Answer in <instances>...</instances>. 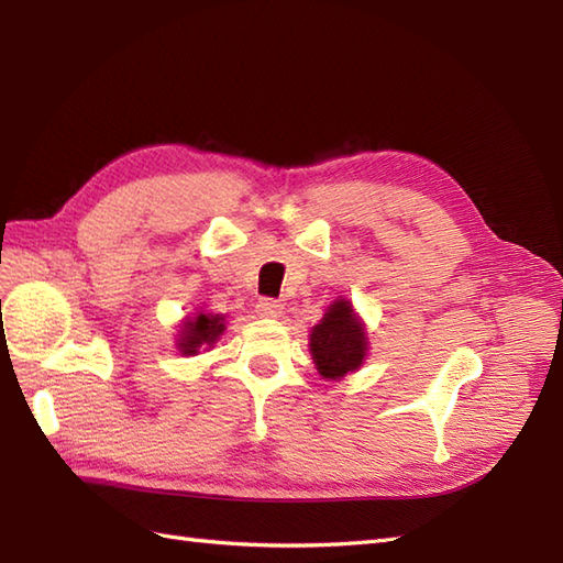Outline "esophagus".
<instances>
[{
  "instance_id": "1",
  "label": "esophagus",
  "mask_w": 563,
  "mask_h": 563,
  "mask_svg": "<svg viewBox=\"0 0 563 563\" xmlns=\"http://www.w3.org/2000/svg\"><path fill=\"white\" fill-rule=\"evenodd\" d=\"M282 302L275 298H261L258 305H255V312L261 317H279L282 314Z\"/></svg>"
}]
</instances>
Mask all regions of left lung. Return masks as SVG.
I'll use <instances>...</instances> for the list:
<instances>
[{
	"label": "left lung",
	"mask_w": 563,
	"mask_h": 563,
	"mask_svg": "<svg viewBox=\"0 0 563 563\" xmlns=\"http://www.w3.org/2000/svg\"><path fill=\"white\" fill-rule=\"evenodd\" d=\"M310 352L323 378H343L362 366L366 333L347 300H335L312 329Z\"/></svg>",
	"instance_id": "obj_1"
}]
</instances>
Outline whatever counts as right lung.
<instances>
[{
    "label": "right lung",
    "instance_id": "right-lung-1",
    "mask_svg": "<svg viewBox=\"0 0 563 563\" xmlns=\"http://www.w3.org/2000/svg\"><path fill=\"white\" fill-rule=\"evenodd\" d=\"M223 329L225 323L220 314H199L195 319H187L183 321L178 347L183 354H197L201 345H213Z\"/></svg>",
    "mask_w": 563,
    "mask_h": 563
}]
</instances>
